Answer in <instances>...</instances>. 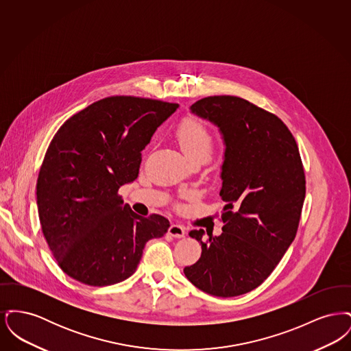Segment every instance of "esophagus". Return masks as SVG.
Here are the masks:
<instances>
[{"mask_svg":"<svg viewBox=\"0 0 351 351\" xmlns=\"http://www.w3.org/2000/svg\"><path fill=\"white\" fill-rule=\"evenodd\" d=\"M168 234L171 237H175V238H182V237L185 235V229H184V226H182L180 223H172L169 226V229H168Z\"/></svg>","mask_w":351,"mask_h":351,"instance_id":"1","label":"esophagus"}]
</instances>
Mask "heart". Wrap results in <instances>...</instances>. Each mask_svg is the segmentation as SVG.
Returning a JSON list of instances; mask_svg holds the SVG:
<instances>
[{"label":"heart","instance_id":"obj_1","mask_svg":"<svg viewBox=\"0 0 351 351\" xmlns=\"http://www.w3.org/2000/svg\"><path fill=\"white\" fill-rule=\"evenodd\" d=\"M176 136L184 154L191 162H206L215 151V136L197 118H186L179 125Z\"/></svg>","mask_w":351,"mask_h":351}]
</instances>
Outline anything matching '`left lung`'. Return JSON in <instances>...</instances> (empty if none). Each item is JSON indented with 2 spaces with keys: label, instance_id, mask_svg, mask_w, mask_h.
Returning <instances> with one entry per match:
<instances>
[{
  "label": "left lung",
  "instance_id": "left-lung-1",
  "mask_svg": "<svg viewBox=\"0 0 351 351\" xmlns=\"http://www.w3.org/2000/svg\"><path fill=\"white\" fill-rule=\"evenodd\" d=\"M191 112L222 134L225 206L221 235L189 233L202 251L184 274L209 295L239 296L267 279L296 237L305 199L300 152L280 118L241 97H205Z\"/></svg>",
  "mask_w": 351,
  "mask_h": 351
}]
</instances>
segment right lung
I'll return each mask as SVG.
<instances>
[{
    "mask_svg": "<svg viewBox=\"0 0 351 351\" xmlns=\"http://www.w3.org/2000/svg\"><path fill=\"white\" fill-rule=\"evenodd\" d=\"M178 106L112 96L53 135L36 180L38 215L58 266L72 279L93 287L123 282L147 241L167 233V218L138 216L118 189L138 178L141 152Z\"/></svg>",
    "mask_w": 351,
    "mask_h": 351,
    "instance_id": "add662e5",
    "label": "right lung"
}]
</instances>
